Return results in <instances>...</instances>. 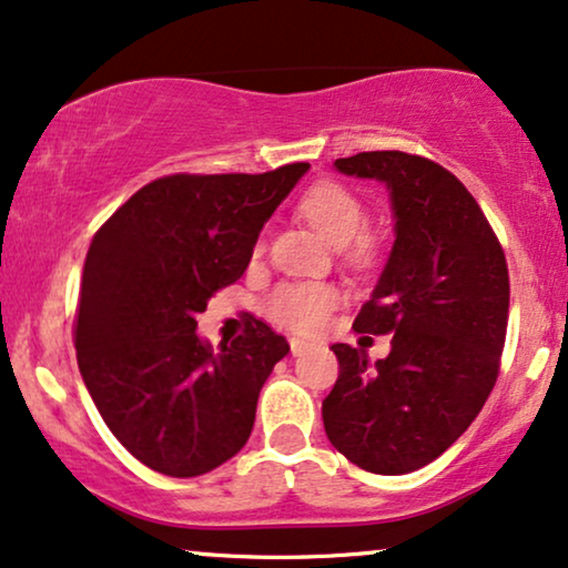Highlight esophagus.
Listing matches in <instances>:
<instances>
[{"mask_svg": "<svg viewBox=\"0 0 568 568\" xmlns=\"http://www.w3.org/2000/svg\"><path fill=\"white\" fill-rule=\"evenodd\" d=\"M308 347H312V345H308V343H306V339L291 337V353H293V355H301V353H306V351H308Z\"/></svg>", "mask_w": 568, "mask_h": 568, "instance_id": "1", "label": "esophagus"}]
</instances>
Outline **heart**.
I'll list each match as a JSON object with an SVG mask.
<instances>
[{
    "mask_svg": "<svg viewBox=\"0 0 568 568\" xmlns=\"http://www.w3.org/2000/svg\"><path fill=\"white\" fill-rule=\"evenodd\" d=\"M298 213L329 241L332 246H347L355 260L372 254V241L366 236H354L366 225V207L361 196L339 181H320L308 186L298 202ZM335 301L327 285L316 283H285L272 293L267 301V314L277 324L314 332L327 316V308Z\"/></svg>",
    "mask_w": 568,
    "mask_h": 568,
    "instance_id": "b5f03b06",
    "label": "heart"
}]
</instances>
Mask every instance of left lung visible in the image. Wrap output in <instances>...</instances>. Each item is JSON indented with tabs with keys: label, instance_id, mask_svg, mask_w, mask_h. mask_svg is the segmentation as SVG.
Returning a JSON list of instances; mask_svg holds the SVG:
<instances>
[{
	"label": "left lung",
	"instance_id": "8db88e82",
	"mask_svg": "<svg viewBox=\"0 0 568 568\" xmlns=\"http://www.w3.org/2000/svg\"><path fill=\"white\" fill-rule=\"evenodd\" d=\"M345 176L387 186L395 244L355 332L392 335L376 363L345 343L322 403L339 455L376 475H405L444 455L494 389L509 320V270L463 181L428 158L374 150L337 158Z\"/></svg>",
	"mask_w": 568,
	"mask_h": 568
}]
</instances>
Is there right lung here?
Masks as SVG:
<instances>
[{
  "instance_id": "obj_1",
  "label": "right lung",
  "mask_w": 568,
  "mask_h": 568,
  "mask_svg": "<svg viewBox=\"0 0 568 568\" xmlns=\"http://www.w3.org/2000/svg\"><path fill=\"white\" fill-rule=\"evenodd\" d=\"M306 171L155 179L90 241L78 366L105 426L150 470L205 475L252 434L262 384L291 345L252 320L213 351L196 314L244 275L262 225Z\"/></svg>"
}]
</instances>
